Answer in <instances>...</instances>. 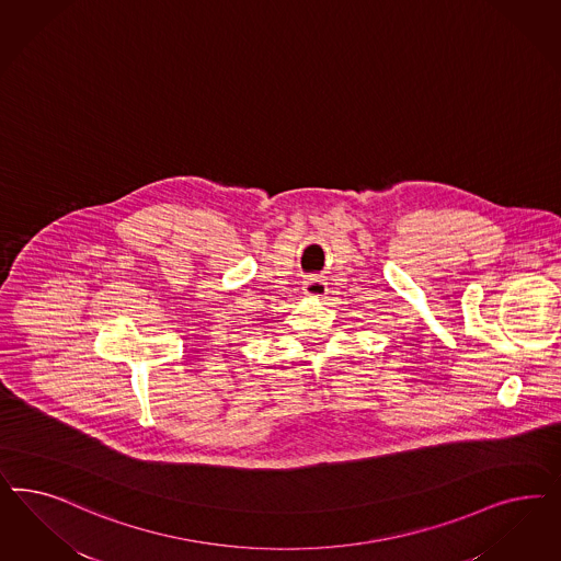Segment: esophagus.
<instances>
[{
    "label": "esophagus",
    "mask_w": 561,
    "mask_h": 561,
    "mask_svg": "<svg viewBox=\"0 0 561 561\" xmlns=\"http://www.w3.org/2000/svg\"><path fill=\"white\" fill-rule=\"evenodd\" d=\"M304 293L308 297H324L325 293H328V285H325L324 278L311 276V278L304 283Z\"/></svg>",
    "instance_id": "34e87169"
}]
</instances>
